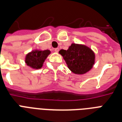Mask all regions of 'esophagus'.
Masks as SVG:
<instances>
[{"instance_id": "1", "label": "esophagus", "mask_w": 122, "mask_h": 122, "mask_svg": "<svg viewBox=\"0 0 122 122\" xmlns=\"http://www.w3.org/2000/svg\"><path fill=\"white\" fill-rule=\"evenodd\" d=\"M54 51L56 52H58V51H59V48H56V49H54Z\"/></svg>"}]
</instances>
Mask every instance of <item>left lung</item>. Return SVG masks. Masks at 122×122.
I'll use <instances>...</instances> for the list:
<instances>
[{
  "instance_id": "obj_1",
  "label": "left lung",
  "mask_w": 122,
  "mask_h": 122,
  "mask_svg": "<svg viewBox=\"0 0 122 122\" xmlns=\"http://www.w3.org/2000/svg\"><path fill=\"white\" fill-rule=\"evenodd\" d=\"M59 52L63 56L68 68L75 74H84L94 64V53L83 45L72 44L67 51L62 49Z\"/></svg>"
}]
</instances>
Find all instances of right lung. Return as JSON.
I'll return each instance as SVG.
<instances>
[{
	"label": "right lung",
	"instance_id": "add662e5",
	"mask_svg": "<svg viewBox=\"0 0 122 122\" xmlns=\"http://www.w3.org/2000/svg\"><path fill=\"white\" fill-rule=\"evenodd\" d=\"M50 53L51 52L49 50L33 51L26 55L25 58V63L28 66L33 69L41 68H42L44 61L46 60Z\"/></svg>",
	"mask_w": 122,
	"mask_h": 122
}]
</instances>
